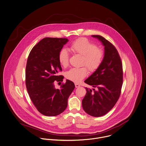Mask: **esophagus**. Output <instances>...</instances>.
I'll return each mask as SVG.
<instances>
[{
	"mask_svg": "<svg viewBox=\"0 0 146 146\" xmlns=\"http://www.w3.org/2000/svg\"><path fill=\"white\" fill-rule=\"evenodd\" d=\"M75 87H76V88H78V87H80V85L79 84H78V83H75Z\"/></svg>",
	"mask_w": 146,
	"mask_h": 146,
	"instance_id": "1",
	"label": "esophagus"
}]
</instances>
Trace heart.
<instances>
[{"mask_svg":"<svg viewBox=\"0 0 146 146\" xmlns=\"http://www.w3.org/2000/svg\"><path fill=\"white\" fill-rule=\"evenodd\" d=\"M70 50L75 54L83 55L82 65H85L90 72H95L100 67L104 58V52L102 49L85 38H79L70 45ZM69 52L62 49L59 52L58 60L63 67H67L69 63ZM88 74L86 67L71 68L66 74V78L75 83L80 82Z\"/></svg>","mask_w":146,"mask_h":146,"instance_id":"1","label":"heart"}]
</instances>
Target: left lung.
<instances>
[{
	"label": "left lung",
	"mask_w": 146,
	"mask_h": 146,
	"mask_svg": "<svg viewBox=\"0 0 146 146\" xmlns=\"http://www.w3.org/2000/svg\"><path fill=\"white\" fill-rule=\"evenodd\" d=\"M92 37L98 39L104 46V58L100 67L84 81L94 88L86 87L82 106L87 114L97 117L106 114L117 102L123 83V71L115 48L101 36Z\"/></svg>",
	"instance_id": "obj_1"
}]
</instances>
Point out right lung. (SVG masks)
Returning a JSON list of instances; mask_svg holds the SVG:
<instances>
[{"label":"right lung","mask_w":146,"mask_h":146,"mask_svg":"<svg viewBox=\"0 0 146 146\" xmlns=\"http://www.w3.org/2000/svg\"><path fill=\"white\" fill-rule=\"evenodd\" d=\"M68 41L67 38H44L33 48L28 58L27 89L38 111L46 116H56L63 112L75 88L74 83L67 79L59 90L54 86V81L62 82L64 78L58 75L62 71L58 55Z\"/></svg>","instance_id":"add662e5"}]
</instances>
